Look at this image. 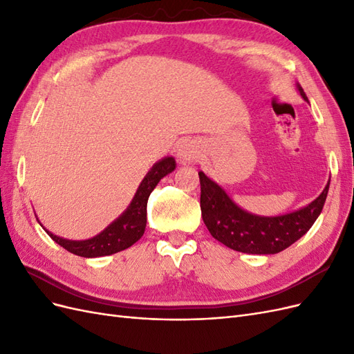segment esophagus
I'll use <instances>...</instances> for the list:
<instances>
[{
    "label": "esophagus",
    "mask_w": 354,
    "mask_h": 354,
    "mask_svg": "<svg viewBox=\"0 0 354 354\" xmlns=\"http://www.w3.org/2000/svg\"><path fill=\"white\" fill-rule=\"evenodd\" d=\"M177 158L181 164H190L199 158V146L195 142H183L177 149Z\"/></svg>",
    "instance_id": "obj_1"
}]
</instances>
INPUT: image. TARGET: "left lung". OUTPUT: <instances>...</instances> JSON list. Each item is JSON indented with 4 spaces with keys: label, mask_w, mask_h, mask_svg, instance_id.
Here are the masks:
<instances>
[{
    "label": "left lung",
    "mask_w": 354,
    "mask_h": 354,
    "mask_svg": "<svg viewBox=\"0 0 354 354\" xmlns=\"http://www.w3.org/2000/svg\"><path fill=\"white\" fill-rule=\"evenodd\" d=\"M297 90L307 102L301 85ZM202 220L214 239L246 254H277L304 236L322 212L329 181L307 207L282 216L264 217L242 209L216 181L199 171Z\"/></svg>",
    "instance_id": "1"
}]
</instances>
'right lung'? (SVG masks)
<instances>
[{
    "label": "right lung",
    "mask_w": 354,
    "mask_h": 354,
    "mask_svg": "<svg viewBox=\"0 0 354 354\" xmlns=\"http://www.w3.org/2000/svg\"><path fill=\"white\" fill-rule=\"evenodd\" d=\"M176 169V159L173 156H165L158 160L153 167L149 169V173L142 180L138 186L133 201L127 209L120 217L113 220L108 227L102 230L94 238L85 241H71L60 238L57 234L48 232L46 227H42L48 236L63 246L66 251L85 257V259H94V257H104L112 255L120 251L130 248L138 239L143 236L146 229V216H147V199L151 196L152 190L156 185L169 173ZM41 224V223H39ZM42 226V224H41Z\"/></svg>",
    "instance_id": "right-lung-1"
}]
</instances>
